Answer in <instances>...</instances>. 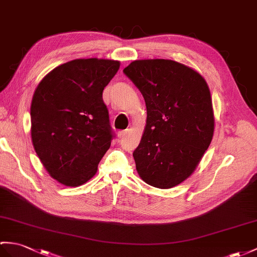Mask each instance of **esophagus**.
Masks as SVG:
<instances>
[{"label":"esophagus","mask_w":257,"mask_h":257,"mask_svg":"<svg viewBox=\"0 0 257 257\" xmlns=\"http://www.w3.org/2000/svg\"><path fill=\"white\" fill-rule=\"evenodd\" d=\"M127 133H128V130H120V131H118V137H119V138H123V137L127 135Z\"/></svg>","instance_id":"1"}]
</instances>
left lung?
Here are the masks:
<instances>
[{
    "instance_id": "8db88e82",
    "label": "left lung",
    "mask_w": 257,
    "mask_h": 257,
    "mask_svg": "<svg viewBox=\"0 0 257 257\" xmlns=\"http://www.w3.org/2000/svg\"><path fill=\"white\" fill-rule=\"evenodd\" d=\"M123 73L147 106L145 133L133 153L137 171L153 187H174L192 175L212 140L209 87L195 70L165 59L136 60Z\"/></svg>"
}]
</instances>
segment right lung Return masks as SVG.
Returning a JSON list of instances; mask_svg holds the SVG:
<instances>
[{"label": "right lung", "mask_w": 257, "mask_h": 257, "mask_svg": "<svg viewBox=\"0 0 257 257\" xmlns=\"http://www.w3.org/2000/svg\"><path fill=\"white\" fill-rule=\"evenodd\" d=\"M119 65L107 59H75L48 73L34 93L35 151L50 176L65 186L91 180L115 137L103 91Z\"/></svg>", "instance_id": "obj_1"}]
</instances>
